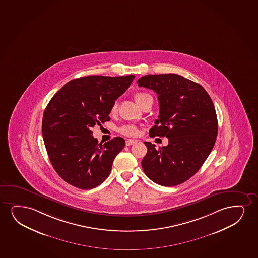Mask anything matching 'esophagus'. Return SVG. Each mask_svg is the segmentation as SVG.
Here are the masks:
<instances>
[{"instance_id":"obj_1","label":"esophagus","mask_w":258,"mask_h":258,"mask_svg":"<svg viewBox=\"0 0 258 258\" xmlns=\"http://www.w3.org/2000/svg\"><path fill=\"white\" fill-rule=\"evenodd\" d=\"M137 143V140H134V139H127L126 140V145L127 146H131L132 144H135Z\"/></svg>"}]
</instances>
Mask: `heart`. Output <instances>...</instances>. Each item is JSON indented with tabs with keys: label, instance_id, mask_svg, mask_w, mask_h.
<instances>
[{
	"label": "heart",
	"instance_id": "heart-1",
	"mask_svg": "<svg viewBox=\"0 0 258 258\" xmlns=\"http://www.w3.org/2000/svg\"><path fill=\"white\" fill-rule=\"evenodd\" d=\"M151 97V95H149L148 94L145 93H138V94L135 95V99L136 101L138 102L139 105H142L144 103V101L147 99V98ZM117 110V103L114 102L113 106L111 107V113H115ZM118 131L120 132V134L125 135V136H135L138 132L137 127H135L134 125H131V124H125L120 126L118 128Z\"/></svg>",
	"mask_w": 258,
	"mask_h": 258
}]
</instances>
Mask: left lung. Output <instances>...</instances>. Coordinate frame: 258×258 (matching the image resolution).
<instances>
[{
  "label": "left lung",
  "mask_w": 258,
  "mask_h": 258,
  "mask_svg": "<svg viewBox=\"0 0 258 258\" xmlns=\"http://www.w3.org/2000/svg\"><path fill=\"white\" fill-rule=\"evenodd\" d=\"M138 84L158 95L159 115L149 134L169 140L158 150L144 142V173L163 186L182 184L201 169L214 148L218 133L214 103L200 84L177 74L145 75Z\"/></svg>",
  "instance_id": "left-lung-1"
}]
</instances>
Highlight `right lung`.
Listing matches in <instances>:
<instances>
[{
  "instance_id": "add662e5",
  "label": "right lung",
  "mask_w": 258,
  "mask_h": 258,
  "mask_svg": "<svg viewBox=\"0 0 258 258\" xmlns=\"http://www.w3.org/2000/svg\"><path fill=\"white\" fill-rule=\"evenodd\" d=\"M134 75L87 76L66 84L44 112L42 133L55 171L68 184L89 190L106 180L123 138L99 144L91 131L110 120L114 101L124 94Z\"/></svg>"
}]
</instances>
